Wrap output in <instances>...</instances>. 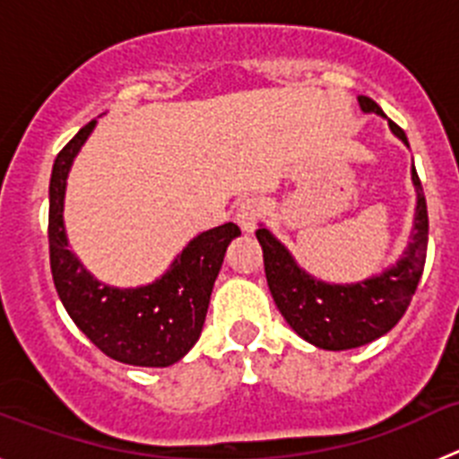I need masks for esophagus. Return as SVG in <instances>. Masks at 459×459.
<instances>
[{
  "label": "esophagus",
  "mask_w": 459,
  "mask_h": 459,
  "mask_svg": "<svg viewBox=\"0 0 459 459\" xmlns=\"http://www.w3.org/2000/svg\"><path fill=\"white\" fill-rule=\"evenodd\" d=\"M264 200L262 197H257V195H250V197H246V200H241V204H238L237 209V222L238 227H241L243 232H255V227H257V222L262 221V216H264Z\"/></svg>",
  "instance_id": "esophagus-1"
}]
</instances>
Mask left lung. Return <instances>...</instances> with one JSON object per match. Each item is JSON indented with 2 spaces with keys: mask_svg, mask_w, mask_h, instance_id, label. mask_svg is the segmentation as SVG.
Listing matches in <instances>:
<instances>
[{
  "mask_svg": "<svg viewBox=\"0 0 459 459\" xmlns=\"http://www.w3.org/2000/svg\"><path fill=\"white\" fill-rule=\"evenodd\" d=\"M363 112L384 115V109L368 96H359ZM391 131L407 144V135L391 121ZM416 186V218L409 248L397 264L384 273L356 285H326L294 264L285 246L275 241L264 227L257 230V241L264 253V271L271 296L285 322L319 350L342 351L381 338L407 312L416 294L428 255V204L416 168L411 169Z\"/></svg>",
  "mask_w": 459,
  "mask_h": 459,
  "instance_id": "8db88e82",
  "label": "left lung"
}]
</instances>
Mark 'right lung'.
I'll use <instances>...</instances> for the list:
<instances>
[{
	"label": "right lung",
	"instance_id": "1",
	"mask_svg": "<svg viewBox=\"0 0 459 459\" xmlns=\"http://www.w3.org/2000/svg\"><path fill=\"white\" fill-rule=\"evenodd\" d=\"M96 121L56 153L50 177L48 243L56 294L75 326L105 356L142 368H168L184 359L204 326L213 282L227 246L241 237L234 222L202 232L174 259L168 273L147 287L117 290L100 285L68 250L64 232V190L73 158L80 152Z\"/></svg>",
	"mask_w": 459,
	"mask_h": 459
}]
</instances>
